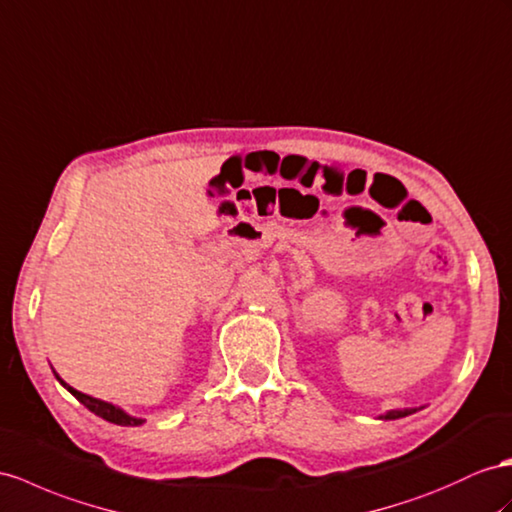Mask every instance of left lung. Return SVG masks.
<instances>
[{"instance_id": "obj_1", "label": "left lung", "mask_w": 512, "mask_h": 512, "mask_svg": "<svg viewBox=\"0 0 512 512\" xmlns=\"http://www.w3.org/2000/svg\"><path fill=\"white\" fill-rule=\"evenodd\" d=\"M417 409H402V411H389V413H385V415H381V419H400V417H406V415H411V413H415Z\"/></svg>"}]
</instances>
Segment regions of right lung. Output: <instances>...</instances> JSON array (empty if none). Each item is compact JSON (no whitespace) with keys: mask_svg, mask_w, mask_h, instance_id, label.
Returning <instances> with one entry per match:
<instances>
[{"mask_svg":"<svg viewBox=\"0 0 512 512\" xmlns=\"http://www.w3.org/2000/svg\"><path fill=\"white\" fill-rule=\"evenodd\" d=\"M56 378L58 381L67 387L73 396L80 400L88 411H93L95 415H99V417H103V419H108V422H112V424H119V426H138V424H142L144 419H138V417H131V415H127L125 411H121L119 406H114V404H110V402H103V400H97V398H93V396H86V393H82V391H77V389H73L71 385H67L62 381V378L56 374Z\"/></svg>","mask_w":512,"mask_h":512,"instance_id":"1","label":"right lung"}]
</instances>
